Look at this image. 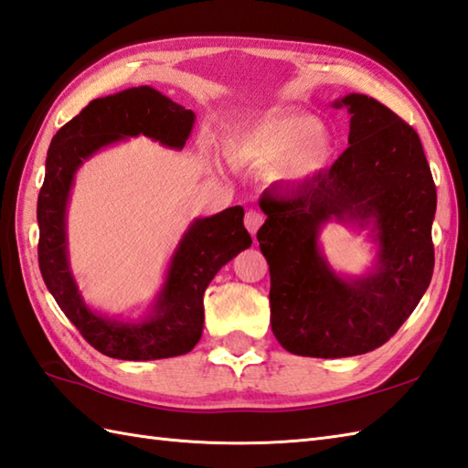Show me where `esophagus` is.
I'll return each mask as SVG.
<instances>
[{
  "label": "esophagus",
  "instance_id": "1",
  "mask_svg": "<svg viewBox=\"0 0 468 468\" xmlns=\"http://www.w3.org/2000/svg\"><path fill=\"white\" fill-rule=\"evenodd\" d=\"M264 222V214L259 212V209H248L246 216H244V226L246 230L250 234H256V230L262 226Z\"/></svg>",
  "mask_w": 468,
  "mask_h": 468
}]
</instances>
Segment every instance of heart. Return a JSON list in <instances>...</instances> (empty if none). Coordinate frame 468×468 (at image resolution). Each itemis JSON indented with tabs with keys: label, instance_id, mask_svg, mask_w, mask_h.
<instances>
[{
	"label": "heart",
	"instance_id": "obj_1",
	"mask_svg": "<svg viewBox=\"0 0 468 468\" xmlns=\"http://www.w3.org/2000/svg\"><path fill=\"white\" fill-rule=\"evenodd\" d=\"M226 155L234 164H279V176L301 179L327 164L331 139L311 114H281L236 133L226 141Z\"/></svg>",
	"mask_w": 468,
	"mask_h": 468
}]
</instances>
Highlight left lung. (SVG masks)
Wrapping results in <instances>:
<instances>
[{
  "label": "left lung",
  "mask_w": 468,
  "mask_h": 468,
  "mask_svg": "<svg viewBox=\"0 0 468 468\" xmlns=\"http://www.w3.org/2000/svg\"><path fill=\"white\" fill-rule=\"evenodd\" d=\"M349 147L331 169L261 197L256 232L271 269V325L294 356L349 357L396 335L434 271L436 186L418 133L379 101L349 94ZM331 217L378 226L380 266L341 282L322 261L316 234Z\"/></svg>",
  "instance_id": "8db88e82"
}]
</instances>
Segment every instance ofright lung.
Segmentation results:
<instances>
[{
	"label": "right lung",
	"mask_w": 468,
	"mask_h": 468,
	"mask_svg": "<svg viewBox=\"0 0 468 468\" xmlns=\"http://www.w3.org/2000/svg\"><path fill=\"white\" fill-rule=\"evenodd\" d=\"M194 125V112L151 87L94 99L52 137L46 177L37 196V262L48 291L80 335L114 359H164L192 351L202 337L204 292L214 274L252 244L244 209L228 207L197 220L171 262L155 314L137 325L102 319L82 303L66 259L64 209L74 171L82 159L122 137L145 135L181 149Z\"/></svg>",
	"instance_id": "obj_1"
}]
</instances>
